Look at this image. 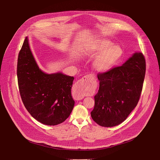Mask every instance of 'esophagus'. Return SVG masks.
<instances>
[{
	"label": "esophagus",
	"instance_id": "obj_1",
	"mask_svg": "<svg viewBox=\"0 0 160 160\" xmlns=\"http://www.w3.org/2000/svg\"><path fill=\"white\" fill-rule=\"evenodd\" d=\"M91 77V75H88L85 77H83L82 79V80H85L87 78ZM87 88V86L85 84L82 83L81 82H78L77 84L75 85V86L73 88V98L77 99H82L84 98L85 96V90Z\"/></svg>",
	"mask_w": 160,
	"mask_h": 160
}]
</instances>
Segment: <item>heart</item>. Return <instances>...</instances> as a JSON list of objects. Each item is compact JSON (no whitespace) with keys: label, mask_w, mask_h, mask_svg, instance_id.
I'll list each match as a JSON object with an SVG mask.
<instances>
[{"label":"heart","mask_w":160,"mask_h":160,"mask_svg":"<svg viewBox=\"0 0 160 160\" xmlns=\"http://www.w3.org/2000/svg\"><path fill=\"white\" fill-rule=\"evenodd\" d=\"M85 54L88 56H97L94 67L99 72H104L115 66L123 54L122 48L113 45L110 40L98 38L90 40L86 44Z\"/></svg>","instance_id":"1"}]
</instances>
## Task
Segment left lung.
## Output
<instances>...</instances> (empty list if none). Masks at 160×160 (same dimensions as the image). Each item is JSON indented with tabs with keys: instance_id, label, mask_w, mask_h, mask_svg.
<instances>
[{
	"instance_id": "obj_1",
	"label": "left lung",
	"mask_w": 160,
	"mask_h": 160,
	"mask_svg": "<svg viewBox=\"0 0 160 160\" xmlns=\"http://www.w3.org/2000/svg\"><path fill=\"white\" fill-rule=\"evenodd\" d=\"M146 73V60L141 52L135 53L123 65L99 73L98 92L91 111L93 120L102 127L117 126L138 104Z\"/></svg>"
}]
</instances>
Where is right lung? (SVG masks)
<instances>
[{
	"label": "right lung",
	"instance_id": "1",
	"mask_svg": "<svg viewBox=\"0 0 160 160\" xmlns=\"http://www.w3.org/2000/svg\"><path fill=\"white\" fill-rule=\"evenodd\" d=\"M17 77L22 101L35 119L44 125H56L69 117L75 104L71 94L74 77L41 71L27 37L18 54Z\"/></svg>",
	"mask_w": 160,
	"mask_h": 160
}]
</instances>
